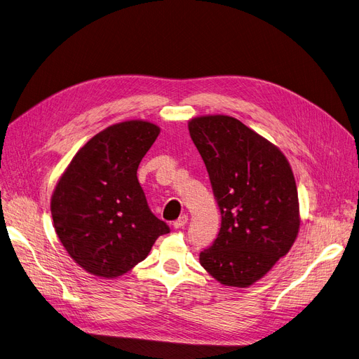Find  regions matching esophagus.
I'll return each instance as SVG.
<instances>
[{
  "label": "esophagus",
  "instance_id": "1",
  "mask_svg": "<svg viewBox=\"0 0 359 359\" xmlns=\"http://www.w3.org/2000/svg\"><path fill=\"white\" fill-rule=\"evenodd\" d=\"M187 222V215H180L175 222H173V227L175 229H183Z\"/></svg>",
  "mask_w": 359,
  "mask_h": 359
}]
</instances>
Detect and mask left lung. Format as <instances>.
Here are the masks:
<instances>
[{"mask_svg":"<svg viewBox=\"0 0 359 359\" xmlns=\"http://www.w3.org/2000/svg\"><path fill=\"white\" fill-rule=\"evenodd\" d=\"M189 132L221 212L219 233L199 262L221 284L249 287L290 252L298 234L292 170L275 145L236 118H195Z\"/></svg>","mask_w":359,"mask_h":359,"instance_id":"left-lung-1","label":"left lung"}]
</instances>
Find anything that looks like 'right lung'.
Instances as JSON below:
<instances>
[{
    "label": "right lung",
    "instance_id": "add662e5",
    "mask_svg": "<svg viewBox=\"0 0 359 359\" xmlns=\"http://www.w3.org/2000/svg\"><path fill=\"white\" fill-rule=\"evenodd\" d=\"M158 134V126L144 121L106 128L75 154L55 187V231L68 255L93 275L128 272L170 233L151 212L137 177Z\"/></svg>",
    "mask_w": 359,
    "mask_h": 359
}]
</instances>
